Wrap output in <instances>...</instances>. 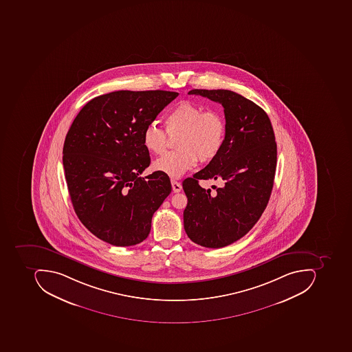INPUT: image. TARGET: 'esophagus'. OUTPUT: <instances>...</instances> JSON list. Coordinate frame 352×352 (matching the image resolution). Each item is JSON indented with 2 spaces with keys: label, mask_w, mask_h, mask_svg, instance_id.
<instances>
[{
  "label": "esophagus",
  "mask_w": 352,
  "mask_h": 352,
  "mask_svg": "<svg viewBox=\"0 0 352 352\" xmlns=\"http://www.w3.org/2000/svg\"><path fill=\"white\" fill-rule=\"evenodd\" d=\"M171 185H173V190L175 192H179L182 190V184L175 179H171Z\"/></svg>",
  "instance_id": "1"
}]
</instances>
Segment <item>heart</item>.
Returning <instances> with one entry per match:
<instances>
[{
	"instance_id": "1",
	"label": "heart",
	"mask_w": 352,
	"mask_h": 352,
	"mask_svg": "<svg viewBox=\"0 0 352 352\" xmlns=\"http://www.w3.org/2000/svg\"><path fill=\"white\" fill-rule=\"evenodd\" d=\"M166 130L155 122L147 124L143 131L144 147L154 154L167 148L169 134H179L177 151L170 152L153 163V169L173 179H179L198 164L212 161L222 149L226 140V124L222 114L207 110L189 101L179 102L168 113Z\"/></svg>"
}]
</instances>
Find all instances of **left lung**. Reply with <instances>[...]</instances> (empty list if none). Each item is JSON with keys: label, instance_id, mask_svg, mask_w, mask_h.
<instances>
[{"label": "left lung", "instance_id": "8db88e82", "mask_svg": "<svg viewBox=\"0 0 352 352\" xmlns=\"http://www.w3.org/2000/svg\"><path fill=\"white\" fill-rule=\"evenodd\" d=\"M222 104L226 140L208 165L183 182L186 193L184 228L191 241L209 248L230 245L253 228L265 212L273 189L277 145L271 120L263 109L228 90H195ZM222 179L211 193L199 179Z\"/></svg>", "mask_w": 352, "mask_h": 352}]
</instances>
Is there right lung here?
Instances as JSON below:
<instances>
[{"mask_svg":"<svg viewBox=\"0 0 352 352\" xmlns=\"http://www.w3.org/2000/svg\"><path fill=\"white\" fill-rule=\"evenodd\" d=\"M170 91H116L89 101L74 120L63 145L72 204L83 226L115 246L135 245L171 192L170 179L150 165L143 131L177 98Z\"/></svg>","mask_w":352,"mask_h":352,"instance_id":"add662e5","label":"right lung"}]
</instances>
